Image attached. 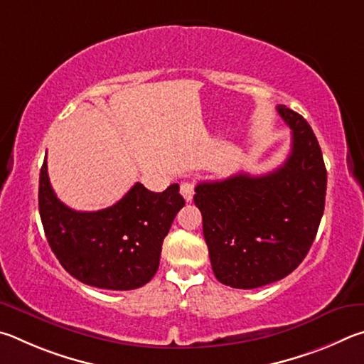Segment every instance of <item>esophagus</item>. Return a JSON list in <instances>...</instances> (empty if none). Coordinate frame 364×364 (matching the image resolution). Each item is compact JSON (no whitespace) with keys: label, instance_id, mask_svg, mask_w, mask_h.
Masks as SVG:
<instances>
[{"label":"esophagus","instance_id":"1","mask_svg":"<svg viewBox=\"0 0 364 364\" xmlns=\"http://www.w3.org/2000/svg\"><path fill=\"white\" fill-rule=\"evenodd\" d=\"M181 193L183 198H186V201H192L193 200V195H195V186L192 182H182L181 183Z\"/></svg>","mask_w":364,"mask_h":364}]
</instances>
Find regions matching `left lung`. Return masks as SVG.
<instances>
[{"mask_svg": "<svg viewBox=\"0 0 364 364\" xmlns=\"http://www.w3.org/2000/svg\"><path fill=\"white\" fill-rule=\"evenodd\" d=\"M277 112L292 134L279 168L195 187L213 272L230 288L254 289L288 277L307 256L323 218L328 176L320 144L301 114L286 105Z\"/></svg>", "mask_w": 364, "mask_h": 364, "instance_id": "8db88e82", "label": "left lung"}]
</instances>
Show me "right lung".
<instances>
[{
	"instance_id": "obj_1",
	"label": "right lung",
	"mask_w": 364,
	"mask_h": 364,
	"mask_svg": "<svg viewBox=\"0 0 364 364\" xmlns=\"http://www.w3.org/2000/svg\"><path fill=\"white\" fill-rule=\"evenodd\" d=\"M38 205L50 250L70 275L94 288L129 291L155 277L163 240L186 200L177 183L155 193L137 182L110 208L75 211L55 196L44 158Z\"/></svg>"
}]
</instances>
